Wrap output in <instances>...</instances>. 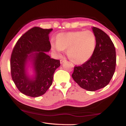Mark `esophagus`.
Listing matches in <instances>:
<instances>
[{"instance_id": "34e87169", "label": "esophagus", "mask_w": 126, "mask_h": 126, "mask_svg": "<svg viewBox=\"0 0 126 126\" xmlns=\"http://www.w3.org/2000/svg\"><path fill=\"white\" fill-rule=\"evenodd\" d=\"M66 59H61V60H60V64H63V63H64V62H66Z\"/></svg>"}]
</instances>
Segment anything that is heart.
<instances>
[{"label":"heart","instance_id":"1","mask_svg":"<svg viewBox=\"0 0 126 126\" xmlns=\"http://www.w3.org/2000/svg\"><path fill=\"white\" fill-rule=\"evenodd\" d=\"M96 46V38L92 31H72L59 34L57 42H52L51 48L60 54L67 49L69 59L76 64L84 63L91 58Z\"/></svg>","mask_w":126,"mask_h":126}]
</instances>
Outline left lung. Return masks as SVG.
Returning <instances> with one entry per match:
<instances>
[{"label": "left lung", "mask_w": 126, "mask_h": 126, "mask_svg": "<svg viewBox=\"0 0 126 126\" xmlns=\"http://www.w3.org/2000/svg\"><path fill=\"white\" fill-rule=\"evenodd\" d=\"M96 38L95 52L80 66H75L73 80L83 89L95 91L106 86L113 76L116 65L115 48L110 38L100 29L92 27Z\"/></svg>", "instance_id": "8db88e82"}]
</instances>
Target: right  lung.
Returning <instances> with one entry per match:
<instances>
[{"instance_id": "add662e5", "label": "right lung", "mask_w": 126, "mask_h": 126, "mask_svg": "<svg viewBox=\"0 0 126 126\" xmlns=\"http://www.w3.org/2000/svg\"><path fill=\"white\" fill-rule=\"evenodd\" d=\"M53 29L34 27L18 40L11 59L12 78L20 92L38 97L52 85L60 60L47 54L51 49L49 34Z\"/></svg>"}]
</instances>
